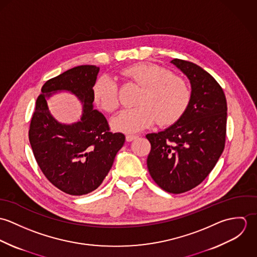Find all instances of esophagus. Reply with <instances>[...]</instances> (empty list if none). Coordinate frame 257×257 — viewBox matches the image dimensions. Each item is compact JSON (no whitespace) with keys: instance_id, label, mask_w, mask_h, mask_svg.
<instances>
[{"instance_id":"34e87169","label":"esophagus","mask_w":257,"mask_h":257,"mask_svg":"<svg viewBox=\"0 0 257 257\" xmlns=\"http://www.w3.org/2000/svg\"><path fill=\"white\" fill-rule=\"evenodd\" d=\"M138 138V136H134V135H127L126 137H125V140H126V142H133L134 140H136Z\"/></svg>"}]
</instances>
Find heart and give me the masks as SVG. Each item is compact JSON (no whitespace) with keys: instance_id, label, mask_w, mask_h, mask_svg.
I'll list each match as a JSON object with an SVG mask.
<instances>
[{"instance_id":"1","label":"heart","mask_w":257,"mask_h":257,"mask_svg":"<svg viewBox=\"0 0 257 257\" xmlns=\"http://www.w3.org/2000/svg\"><path fill=\"white\" fill-rule=\"evenodd\" d=\"M122 75L142 87L132 109L121 110L111 120L115 131L134 134L151 125L155 120L161 125L176 122L187 110L191 89L183 78L151 63H136L125 67ZM95 103L108 112L119 106L118 86L110 76H101L93 88Z\"/></svg>"}]
</instances>
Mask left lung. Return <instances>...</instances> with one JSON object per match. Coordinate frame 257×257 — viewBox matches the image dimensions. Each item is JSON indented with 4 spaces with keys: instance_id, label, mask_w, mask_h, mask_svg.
<instances>
[{
    "instance_id": "obj_1",
    "label": "left lung",
    "mask_w": 257,
    "mask_h": 257,
    "mask_svg": "<svg viewBox=\"0 0 257 257\" xmlns=\"http://www.w3.org/2000/svg\"><path fill=\"white\" fill-rule=\"evenodd\" d=\"M171 63L190 80L191 100L176 122L147 135L151 145L147 168L161 189L181 194L202 183L217 164L224 148L227 107L211 74L181 59Z\"/></svg>"
}]
</instances>
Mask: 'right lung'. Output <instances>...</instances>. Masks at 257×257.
Returning a JSON list of instances; mask_svg holds the SVG:
<instances>
[{"mask_svg":"<svg viewBox=\"0 0 257 257\" xmlns=\"http://www.w3.org/2000/svg\"><path fill=\"white\" fill-rule=\"evenodd\" d=\"M99 71L95 65H81L46 81L31 120L29 139L39 168L50 183L73 196L102 184L125 141L122 134L110 133L104 114L94 110ZM62 90L75 94L83 106L80 120L71 125L57 122L47 106L46 98Z\"/></svg>","mask_w":257,"mask_h":257,"instance_id":"add662e5","label":"right lung"}]
</instances>
